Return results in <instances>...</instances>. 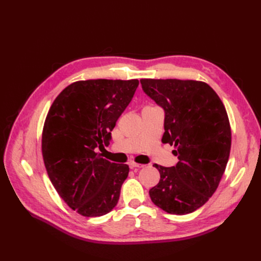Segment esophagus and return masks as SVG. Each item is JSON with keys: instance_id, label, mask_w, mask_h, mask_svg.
I'll use <instances>...</instances> for the list:
<instances>
[{"instance_id": "1", "label": "esophagus", "mask_w": 261, "mask_h": 261, "mask_svg": "<svg viewBox=\"0 0 261 261\" xmlns=\"http://www.w3.org/2000/svg\"><path fill=\"white\" fill-rule=\"evenodd\" d=\"M144 167H145L144 164H139V163H135V162H133V163L129 164V168L130 169H141V168H144Z\"/></svg>"}]
</instances>
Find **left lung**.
<instances>
[{"label": "left lung", "mask_w": 261, "mask_h": 261, "mask_svg": "<svg viewBox=\"0 0 261 261\" xmlns=\"http://www.w3.org/2000/svg\"><path fill=\"white\" fill-rule=\"evenodd\" d=\"M144 91L163 108V144L174 146L175 167L159 164L160 180L149 191L152 202L171 215L200 208L217 191L230 156L232 133L222 101L199 81L140 80Z\"/></svg>", "instance_id": "8db88e82"}]
</instances>
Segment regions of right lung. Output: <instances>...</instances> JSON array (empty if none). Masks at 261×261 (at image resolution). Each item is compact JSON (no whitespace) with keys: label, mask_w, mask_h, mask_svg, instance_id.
Segmentation results:
<instances>
[{"label":"right lung","mask_w":261,"mask_h":261,"mask_svg":"<svg viewBox=\"0 0 261 261\" xmlns=\"http://www.w3.org/2000/svg\"><path fill=\"white\" fill-rule=\"evenodd\" d=\"M138 80H89L67 86L55 98L42 130V156L54 188L69 208L100 217L118 201L127 164L103 159L116 121L134 97Z\"/></svg>","instance_id":"1"}]
</instances>
